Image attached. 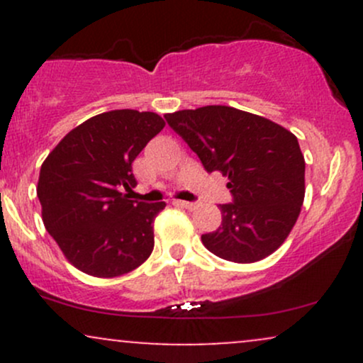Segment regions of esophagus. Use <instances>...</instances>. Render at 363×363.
<instances>
[{
    "label": "esophagus",
    "mask_w": 363,
    "mask_h": 363,
    "mask_svg": "<svg viewBox=\"0 0 363 363\" xmlns=\"http://www.w3.org/2000/svg\"><path fill=\"white\" fill-rule=\"evenodd\" d=\"M176 205L187 208V210H196V208H198V203H191V201H176Z\"/></svg>",
    "instance_id": "1"
}]
</instances>
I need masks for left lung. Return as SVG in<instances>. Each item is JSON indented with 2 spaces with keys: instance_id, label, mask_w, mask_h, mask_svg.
I'll return each mask as SVG.
<instances>
[{
  "instance_id": "left-lung-1",
  "label": "left lung",
  "mask_w": 363,
  "mask_h": 363,
  "mask_svg": "<svg viewBox=\"0 0 363 363\" xmlns=\"http://www.w3.org/2000/svg\"><path fill=\"white\" fill-rule=\"evenodd\" d=\"M206 172H222L232 203L220 205L222 225L201 235L210 252L256 262L285 242L301 215L306 160L297 136L273 121L228 106L165 114Z\"/></svg>"
}]
</instances>
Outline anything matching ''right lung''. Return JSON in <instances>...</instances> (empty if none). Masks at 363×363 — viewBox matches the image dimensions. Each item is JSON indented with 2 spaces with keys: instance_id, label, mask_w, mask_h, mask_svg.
<instances>
[{
  "instance_id": "add662e5",
  "label": "right lung",
  "mask_w": 363,
  "mask_h": 363,
  "mask_svg": "<svg viewBox=\"0 0 363 363\" xmlns=\"http://www.w3.org/2000/svg\"><path fill=\"white\" fill-rule=\"evenodd\" d=\"M165 126L155 112L109 111L62 138L40 167L37 196L45 230L74 268L114 278L153 251V220L165 203L129 199L133 160Z\"/></svg>"
}]
</instances>
